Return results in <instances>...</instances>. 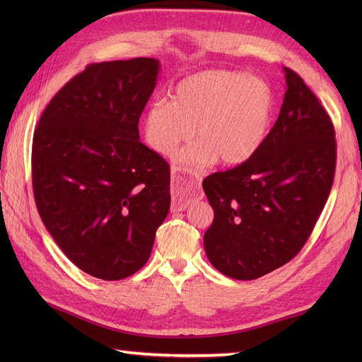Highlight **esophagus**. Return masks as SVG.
I'll return each mask as SVG.
<instances>
[{"instance_id":"esophagus-1","label":"esophagus","mask_w":362,"mask_h":362,"mask_svg":"<svg viewBox=\"0 0 362 362\" xmlns=\"http://www.w3.org/2000/svg\"><path fill=\"white\" fill-rule=\"evenodd\" d=\"M171 193L173 204L171 211H183L188 209V205L193 202L194 197H202L201 188H199V180L191 179L188 175L180 174V168H171Z\"/></svg>"}]
</instances>
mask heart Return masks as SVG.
<instances>
[{
  "label": "heart",
  "mask_w": 362,
  "mask_h": 362,
  "mask_svg": "<svg viewBox=\"0 0 362 362\" xmlns=\"http://www.w3.org/2000/svg\"><path fill=\"white\" fill-rule=\"evenodd\" d=\"M274 110L269 83L240 71L211 70L177 83L173 101L157 99L144 113L151 149L171 156L194 135L199 140L177 153V163L202 169L219 158L235 166L247 161L264 141Z\"/></svg>",
  "instance_id": "b5f03b06"
}]
</instances>
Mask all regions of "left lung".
<instances>
[{
	"instance_id": "8db88e82",
	"label": "left lung",
	"mask_w": 362,
	"mask_h": 362,
	"mask_svg": "<svg viewBox=\"0 0 362 362\" xmlns=\"http://www.w3.org/2000/svg\"><path fill=\"white\" fill-rule=\"evenodd\" d=\"M286 93L279 119L253 156L202 187L214 219L205 253L219 272L255 280L302 250L333 187L336 140L317 96L283 66Z\"/></svg>"
}]
</instances>
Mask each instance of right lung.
Listing matches in <instances>:
<instances>
[{
    "mask_svg": "<svg viewBox=\"0 0 362 362\" xmlns=\"http://www.w3.org/2000/svg\"><path fill=\"white\" fill-rule=\"evenodd\" d=\"M157 59L90 64L57 91L33 138L38 214L65 255L96 279L130 276L168 216V161L140 141Z\"/></svg>",
    "mask_w": 362,
    "mask_h": 362,
    "instance_id": "obj_1",
    "label": "right lung"
}]
</instances>
